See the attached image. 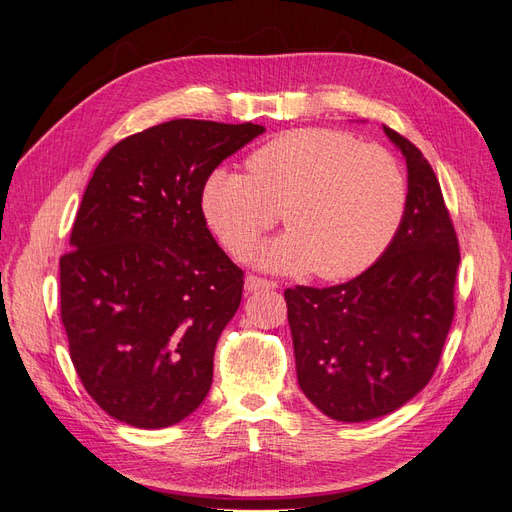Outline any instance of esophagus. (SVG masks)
Returning a JSON list of instances; mask_svg holds the SVG:
<instances>
[{
    "label": "esophagus",
    "instance_id": "34e87169",
    "mask_svg": "<svg viewBox=\"0 0 512 512\" xmlns=\"http://www.w3.org/2000/svg\"><path fill=\"white\" fill-rule=\"evenodd\" d=\"M277 288L275 282L265 280V277H258V275H247L245 277V290L247 292H258V290H273Z\"/></svg>",
    "mask_w": 512,
    "mask_h": 512
}]
</instances>
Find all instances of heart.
Segmentation results:
<instances>
[{
	"label": "heart",
	"mask_w": 512,
	"mask_h": 512,
	"mask_svg": "<svg viewBox=\"0 0 512 512\" xmlns=\"http://www.w3.org/2000/svg\"><path fill=\"white\" fill-rule=\"evenodd\" d=\"M247 166L250 175L213 170L200 203L235 256L250 252L282 213L290 232L258 252L267 269L346 280L374 265L404 222V168L389 149L363 145L348 132H284L254 151Z\"/></svg>",
	"instance_id": "heart-1"
}]
</instances>
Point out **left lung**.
Here are the masks:
<instances>
[{
  "instance_id": "8db88e82",
  "label": "left lung",
  "mask_w": 512,
  "mask_h": 512,
  "mask_svg": "<svg viewBox=\"0 0 512 512\" xmlns=\"http://www.w3.org/2000/svg\"><path fill=\"white\" fill-rule=\"evenodd\" d=\"M382 130L408 166L395 239L346 284L284 290L301 391L342 423L374 421L421 393L455 316L459 243L438 177L408 138Z\"/></svg>"
}]
</instances>
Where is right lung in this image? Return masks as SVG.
<instances>
[{
    "label": "right lung",
    "mask_w": 512,
    "mask_h": 512,
    "mask_svg": "<svg viewBox=\"0 0 512 512\" xmlns=\"http://www.w3.org/2000/svg\"><path fill=\"white\" fill-rule=\"evenodd\" d=\"M262 132L250 121H166L119 141L87 183L59 260L61 322L85 391L121 423L170 427L211 389L243 271L215 243L200 196Z\"/></svg>",
    "instance_id": "add662e5"
}]
</instances>
